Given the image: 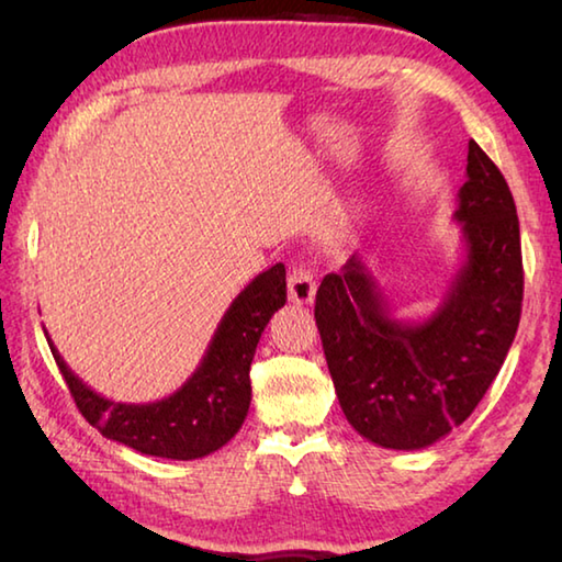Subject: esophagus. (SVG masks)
<instances>
[{"instance_id":"obj_1","label":"esophagus","mask_w":562,"mask_h":562,"mask_svg":"<svg viewBox=\"0 0 562 562\" xmlns=\"http://www.w3.org/2000/svg\"><path fill=\"white\" fill-rule=\"evenodd\" d=\"M315 278H312V272L304 268V265H292V272H290V280H288V292H290V300L294 304H310L315 300Z\"/></svg>"}]
</instances>
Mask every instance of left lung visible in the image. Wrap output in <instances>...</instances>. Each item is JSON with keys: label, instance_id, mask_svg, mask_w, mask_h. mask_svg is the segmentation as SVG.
Returning a JSON list of instances; mask_svg holds the SVG:
<instances>
[{"label": "left lung", "instance_id": "8db88e82", "mask_svg": "<svg viewBox=\"0 0 562 562\" xmlns=\"http://www.w3.org/2000/svg\"><path fill=\"white\" fill-rule=\"evenodd\" d=\"M456 203L463 265L426 319H396L359 255L325 274L317 290L315 319L341 412L384 449H426L461 426L516 337L522 302L516 203L475 140Z\"/></svg>", "mask_w": 562, "mask_h": 562}]
</instances>
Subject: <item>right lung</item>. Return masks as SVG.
<instances>
[{
	"label": "right lung",
	"instance_id": "right-lung-1",
	"mask_svg": "<svg viewBox=\"0 0 562 562\" xmlns=\"http://www.w3.org/2000/svg\"><path fill=\"white\" fill-rule=\"evenodd\" d=\"M288 302L284 265L260 272L237 294L217 325L201 364L160 402L123 404L93 392L46 337L76 406L111 441L146 456L193 461L213 453L240 431L250 408V364L270 317ZM46 335V331H44Z\"/></svg>",
	"mask_w": 562,
	"mask_h": 562
}]
</instances>
